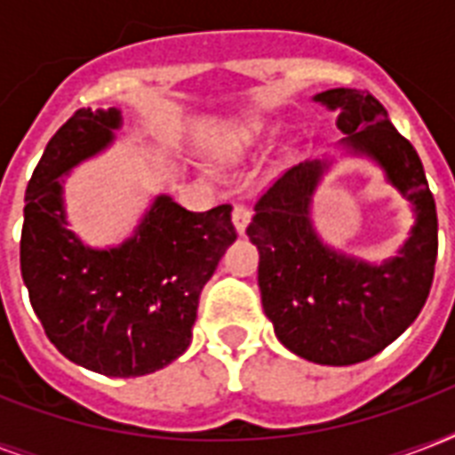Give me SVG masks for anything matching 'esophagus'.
<instances>
[{
    "label": "esophagus",
    "instance_id": "obj_1",
    "mask_svg": "<svg viewBox=\"0 0 455 455\" xmlns=\"http://www.w3.org/2000/svg\"><path fill=\"white\" fill-rule=\"evenodd\" d=\"M231 220H234V227H235V231H238V235H243L250 224V210L245 205H235L234 214H231Z\"/></svg>",
    "mask_w": 455,
    "mask_h": 455
}]
</instances>
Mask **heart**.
I'll return each mask as SVG.
<instances>
[{"mask_svg": "<svg viewBox=\"0 0 455 455\" xmlns=\"http://www.w3.org/2000/svg\"><path fill=\"white\" fill-rule=\"evenodd\" d=\"M269 124H252V127H248V130H243L235 134L234 144H231V156H245V153L250 151V148H255L259 141H264V139L269 137Z\"/></svg>", "mask_w": 455, "mask_h": 455, "instance_id": "obj_1", "label": "heart"}]
</instances>
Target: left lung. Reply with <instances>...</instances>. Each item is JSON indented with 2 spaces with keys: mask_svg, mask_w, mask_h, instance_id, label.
Segmentation results:
<instances>
[{
  "mask_svg": "<svg viewBox=\"0 0 455 455\" xmlns=\"http://www.w3.org/2000/svg\"><path fill=\"white\" fill-rule=\"evenodd\" d=\"M338 113L339 156L366 157L409 200L413 227L396 255L368 262L332 248L316 231L311 205L335 156L304 160L262 193L248 238L257 245L264 314L285 349L321 366H352L395 342L423 309L437 262V210L416 148L368 92L328 89L314 96Z\"/></svg>",
  "mask_w": 455,
  "mask_h": 455,
  "instance_id": "8db88e82",
  "label": "left lung"
}]
</instances>
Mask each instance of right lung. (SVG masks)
<instances>
[{
  "mask_svg": "<svg viewBox=\"0 0 455 455\" xmlns=\"http://www.w3.org/2000/svg\"><path fill=\"white\" fill-rule=\"evenodd\" d=\"M117 130V108H82L46 144L25 191L20 274L66 359L108 378H139L188 349L203 285L235 228L231 205L188 212L160 193L120 245L82 241L68 221L63 177L110 148Z\"/></svg>",
  "mask_w": 455,
  "mask_h": 455,
  "instance_id": "1",
  "label": "right lung"
}]
</instances>
